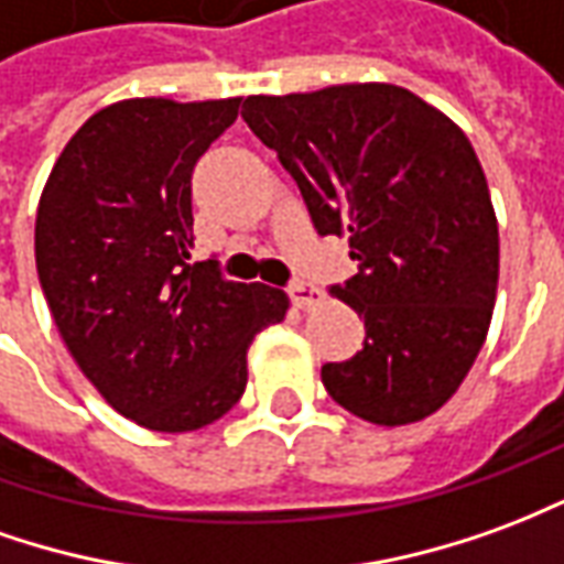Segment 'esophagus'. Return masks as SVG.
<instances>
[{
  "label": "esophagus",
  "mask_w": 564,
  "mask_h": 564,
  "mask_svg": "<svg viewBox=\"0 0 564 564\" xmlns=\"http://www.w3.org/2000/svg\"><path fill=\"white\" fill-rule=\"evenodd\" d=\"M289 297L297 310H313L315 303L322 301V291L315 289L313 282H303V279H297V282H291L289 285Z\"/></svg>",
  "instance_id": "1"
}]
</instances>
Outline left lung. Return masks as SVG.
Returning <instances> with one entry per match:
<instances>
[{
	"label": "left lung",
	"mask_w": 564,
	"mask_h": 564,
	"mask_svg": "<svg viewBox=\"0 0 564 564\" xmlns=\"http://www.w3.org/2000/svg\"><path fill=\"white\" fill-rule=\"evenodd\" d=\"M242 118L358 263L330 294L365 318V349L322 367L327 394L373 425L431 416L482 349L498 291V221L467 135L394 84L249 97Z\"/></svg>",
	"instance_id": "1"
}]
</instances>
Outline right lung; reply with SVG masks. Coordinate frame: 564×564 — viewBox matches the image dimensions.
<instances>
[{"mask_svg": "<svg viewBox=\"0 0 564 564\" xmlns=\"http://www.w3.org/2000/svg\"><path fill=\"white\" fill-rule=\"evenodd\" d=\"M237 99H123L87 118L35 215V270L82 373L135 425L197 431L242 398L254 334L289 294L191 263V175Z\"/></svg>", "mask_w": 564, "mask_h": 564, "instance_id": "right-lung-1", "label": "right lung"}]
</instances>
